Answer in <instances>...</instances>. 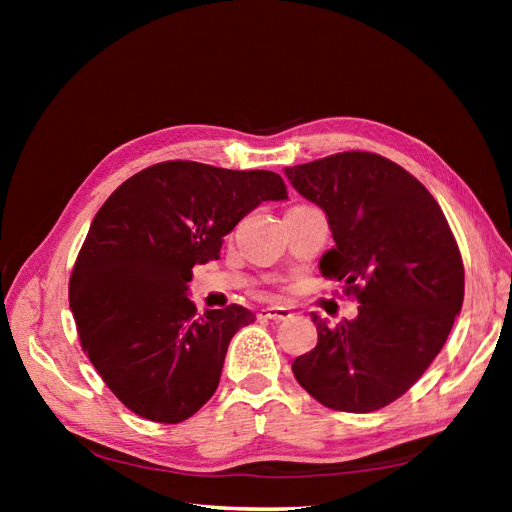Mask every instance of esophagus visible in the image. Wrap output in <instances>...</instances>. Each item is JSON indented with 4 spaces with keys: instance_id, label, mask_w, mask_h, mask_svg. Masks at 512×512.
I'll list each match as a JSON object with an SVG mask.
<instances>
[{
    "instance_id": "34e87169",
    "label": "esophagus",
    "mask_w": 512,
    "mask_h": 512,
    "mask_svg": "<svg viewBox=\"0 0 512 512\" xmlns=\"http://www.w3.org/2000/svg\"><path fill=\"white\" fill-rule=\"evenodd\" d=\"M258 316L265 318V320H288L294 314H292V309L286 307V305H267V307L260 309Z\"/></svg>"
}]
</instances>
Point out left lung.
I'll return each mask as SVG.
<instances>
[{
  "label": "left lung",
  "mask_w": 512,
  "mask_h": 512,
  "mask_svg": "<svg viewBox=\"0 0 512 512\" xmlns=\"http://www.w3.org/2000/svg\"><path fill=\"white\" fill-rule=\"evenodd\" d=\"M284 175L327 215L335 245L324 277L344 282L359 316L329 327L292 374L320 404L374 412L404 395L442 350L463 303V262L440 205L408 170L346 151Z\"/></svg>",
  "instance_id": "8db88e82"
}]
</instances>
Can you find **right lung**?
Listing matches in <instances>:
<instances>
[{
    "mask_svg": "<svg viewBox=\"0 0 512 512\" xmlns=\"http://www.w3.org/2000/svg\"><path fill=\"white\" fill-rule=\"evenodd\" d=\"M271 170L162 162L108 196L70 277L83 350L123 406L181 423L220 384L232 335L254 314L241 305L196 314L194 265L218 260L224 237L265 200H286Z\"/></svg>",
    "mask_w": 512,
    "mask_h": 512,
    "instance_id": "right-lung-1",
    "label": "right lung"
}]
</instances>
